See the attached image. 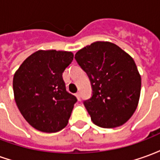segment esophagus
Returning <instances> with one entry per match:
<instances>
[{
    "label": "esophagus",
    "instance_id": "obj_1",
    "mask_svg": "<svg viewBox=\"0 0 160 160\" xmlns=\"http://www.w3.org/2000/svg\"><path fill=\"white\" fill-rule=\"evenodd\" d=\"M75 96H76V98H78V100H80V92H77V93H75Z\"/></svg>",
    "mask_w": 160,
    "mask_h": 160
}]
</instances>
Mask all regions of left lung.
I'll return each instance as SVG.
<instances>
[{
	"instance_id": "1",
	"label": "left lung",
	"mask_w": 160,
	"mask_h": 160,
	"mask_svg": "<svg viewBox=\"0 0 160 160\" xmlns=\"http://www.w3.org/2000/svg\"><path fill=\"white\" fill-rule=\"evenodd\" d=\"M87 73L92 96L84 101L91 119L101 128L124 124L137 108L141 79L134 59L115 43L92 42L75 54Z\"/></svg>"
}]
</instances>
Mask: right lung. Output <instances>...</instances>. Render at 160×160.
Wrapping results in <instances>:
<instances>
[{"instance_id":"add662e5","label":"right lung","mask_w":160,"mask_h":160,"mask_svg":"<svg viewBox=\"0 0 160 160\" xmlns=\"http://www.w3.org/2000/svg\"><path fill=\"white\" fill-rule=\"evenodd\" d=\"M73 59L70 51L38 50L14 73L16 104L26 122L38 130L56 133L68 125L77 98L67 92L62 73Z\"/></svg>"}]
</instances>
